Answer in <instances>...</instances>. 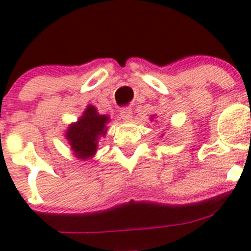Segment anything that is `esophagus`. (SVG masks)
Here are the masks:
<instances>
[{
	"instance_id": "1",
	"label": "esophagus",
	"mask_w": 251,
	"mask_h": 251,
	"mask_svg": "<svg viewBox=\"0 0 251 251\" xmlns=\"http://www.w3.org/2000/svg\"><path fill=\"white\" fill-rule=\"evenodd\" d=\"M121 118L123 119L124 122H128L132 119V109H129V108H124V109L121 110Z\"/></svg>"
}]
</instances>
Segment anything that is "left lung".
Returning <instances> with one entry per match:
<instances>
[{
    "mask_svg": "<svg viewBox=\"0 0 251 251\" xmlns=\"http://www.w3.org/2000/svg\"><path fill=\"white\" fill-rule=\"evenodd\" d=\"M153 119H154V115H152V117H151V121H153Z\"/></svg>",
    "mask_w": 251,
    "mask_h": 251,
    "instance_id": "8db88e82",
    "label": "left lung"
}]
</instances>
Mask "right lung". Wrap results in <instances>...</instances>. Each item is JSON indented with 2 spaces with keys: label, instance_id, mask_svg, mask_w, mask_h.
Instances as JSON below:
<instances>
[{
  "label": "right lung",
  "instance_id": "right-lung-1",
  "mask_svg": "<svg viewBox=\"0 0 251 251\" xmlns=\"http://www.w3.org/2000/svg\"><path fill=\"white\" fill-rule=\"evenodd\" d=\"M109 122L108 115L99 114L97 108L89 104L76 122L69 124L65 130V139L77 159L88 161L95 156L99 139L105 137Z\"/></svg>",
  "mask_w": 251,
  "mask_h": 251
}]
</instances>
